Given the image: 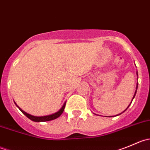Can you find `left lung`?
<instances>
[{"label": "left lung", "mask_w": 150, "mask_h": 150, "mask_svg": "<svg viewBox=\"0 0 150 150\" xmlns=\"http://www.w3.org/2000/svg\"><path fill=\"white\" fill-rule=\"evenodd\" d=\"M137 76H138V72H137ZM137 79H138V78H137ZM137 88H138V83H137V87H136V91H135V93H134V96H133V99H132V100H131V103H130V104H129V105H128V107H127V108H126V109H125V110H124V111H123V112H125V110H127V109H128V107H129V106H130V105H131V102H132L133 99H134V97H135V96H136V93H137ZM122 112H121V113H120V114L117 115H115V116H117V115H120V114H122ZM110 117H113V116H110Z\"/></svg>", "instance_id": "1"}]
</instances>
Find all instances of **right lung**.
<instances>
[{
	"instance_id": "right-lung-1",
	"label": "right lung",
	"mask_w": 150,
	"mask_h": 150,
	"mask_svg": "<svg viewBox=\"0 0 150 150\" xmlns=\"http://www.w3.org/2000/svg\"><path fill=\"white\" fill-rule=\"evenodd\" d=\"M14 103H15V102H14ZM15 104H16V107L19 109V110H20V111L22 112L25 115H26L29 119H30V120H33V121H34V122H46V121H49V120H54V119H57V117H59V116L62 114L63 112H64V107H65L66 102L63 104L62 107L61 108H60V110H59V111H57V112L53 113V114H51V115H45V116L32 115L28 114V113H27L26 112H25L24 110H22L20 107H18L17 104H16V103H15Z\"/></svg>"
}]
</instances>
